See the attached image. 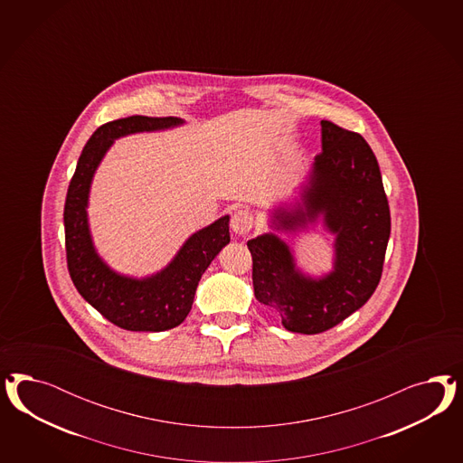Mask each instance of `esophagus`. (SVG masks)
Returning <instances> with one entry per match:
<instances>
[{
	"label": "esophagus",
	"instance_id": "1",
	"mask_svg": "<svg viewBox=\"0 0 463 463\" xmlns=\"http://www.w3.org/2000/svg\"><path fill=\"white\" fill-rule=\"evenodd\" d=\"M252 224H254V219H252L251 212L248 209L234 212V215L231 219V227L239 236H246L251 231Z\"/></svg>",
	"mask_w": 463,
	"mask_h": 463
}]
</instances>
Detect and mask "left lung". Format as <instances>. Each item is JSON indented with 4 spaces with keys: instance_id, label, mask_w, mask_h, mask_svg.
<instances>
[{
    "instance_id": "8db88e82",
    "label": "left lung",
    "mask_w": 463,
    "mask_h": 463,
    "mask_svg": "<svg viewBox=\"0 0 463 463\" xmlns=\"http://www.w3.org/2000/svg\"><path fill=\"white\" fill-rule=\"evenodd\" d=\"M323 151L304 188V209H277L275 229L295 231L321 213L336 234L335 269L314 280L295 268L290 248L275 234L248 241L254 297L280 316L285 329L317 335L345 321L375 292L391 236V211L379 163L366 140L321 122Z\"/></svg>"
}]
</instances>
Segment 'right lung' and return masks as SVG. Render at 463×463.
<instances>
[{"instance_id":"obj_1","label":"right lung","mask_w":463,"mask_h":463,"mask_svg":"<svg viewBox=\"0 0 463 463\" xmlns=\"http://www.w3.org/2000/svg\"><path fill=\"white\" fill-rule=\"evenodd\" d=\"M180 124L183 120L176 117L142 115L103 124L86 142L68 188L64 232L71 280L90 306L127 331L157 333L182 324L192 308L203 271L231 241L229 215H224L188 239L163 271L142 280L117 275L93 248L86 217L90 184L113 139Z\"/></svg>"}]
</instances>
